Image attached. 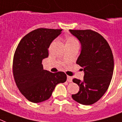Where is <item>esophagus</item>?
<instances>
[{"label":"esophagus","instance_id":"1","mask_svg":"<svg viewBox=\"0 0 122 122\" xmlns=\"http://www.w3.org/2000/svg\"><path fill=\"white\" fill-rule=\"evenodd\" d=\"M72 77L67 76V81L69 82H72Z\"/></svg>","mask_w":122,"mask_h":122}]
</instances>
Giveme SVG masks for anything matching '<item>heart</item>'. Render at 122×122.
Returning a JSON list of instances; mask_svg holds the SVG:
<instances>
[{"instance_id": "heart-1", "label": "heart", "mask_w": 122, "mask_h": 122, "mask_svg": "<svg viewBox=\"0 0 122 122\" xmlns=\"http://www.w3.org/2000/svg\"><path fill=\"white\" fill-rule=\"evenodd\" d=\"M76 44H79V42L76 38L74 36L71 35L67 36L66 38V46H70L76 45Z\"/></svg>"}]
</instances>
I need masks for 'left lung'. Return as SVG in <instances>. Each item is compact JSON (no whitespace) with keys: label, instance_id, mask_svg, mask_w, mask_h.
Listing matches in <instances>:
<instances>
[{"label":"left lung","instance_id":"obj_1","mask_svg":"<svg viewBox=\"0 0 122 122\" xmlns=\"http://www.w3.org/2000/svg\"><path fill=\"white\" fill-rule=\"evenodd\" d=\"M69 31L81 44L76 63L84 72L83 80H72L79 86V91L72 97L82 105H92L104 96L110 85L114 67L113 54L106 40L97 32L91 30Z\"/></svg>","mask_w":122,"mask_h":122}]
</instances>
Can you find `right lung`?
<instances>
[{
	"instance_id": "1",
	"label": "right lung",
	"mask_w": 122,
	"mask_h": 122,
	"mask_svg": "<svg viewBox=\"0 0 122 122\" xmlns=\"http://www.w3.org/2000/svg\"><path fill=\"white\" fill-rule=\"evenodd\" d=\"M62 29L38 28L20 40L13 60V73L17 87L27 100L33 103L46 101L55 87L66 81L64 72L44 70L42 60L49 55L50 45Z\"/></svg>"
}]
</instances>
